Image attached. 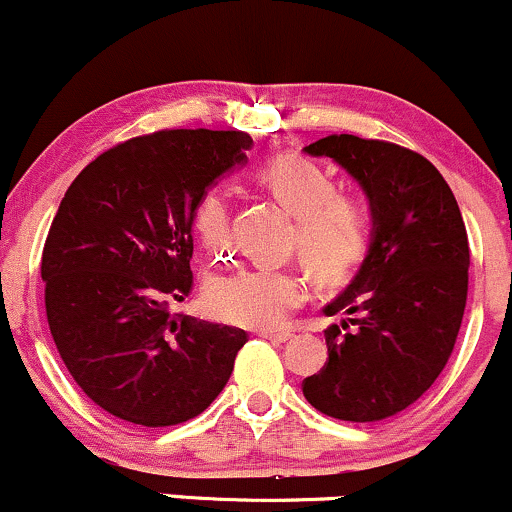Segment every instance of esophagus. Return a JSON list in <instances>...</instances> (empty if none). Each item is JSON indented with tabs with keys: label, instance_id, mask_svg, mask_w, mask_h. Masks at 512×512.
<instances>
[{
	"label": "esophagus",
	"instance_id": "esophagus-1",
	"mask_svg": "<svg viewBox=\"0 0 512 512\" xmlns=\"http://www.w3.org/2000/svg\"><path fill=\"white\" fill-rule=\"evenodd\" d=\"M260 337L262 339H269V342H289L293 334L291 332H284V330H262Z\"/></svg>",
	"mask_w": 512,
	"mask_h": 512
}]
</instances>
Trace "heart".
Here are the masks:
<instances>
[{
	"label": "heart",
	"mask_w": 512,
	"mask_h": 512,
	"mask_svg": "<svg viewBox=\"0 0 512 512\" xmlns=\"http://www.w3.org/2000/svg\"><path fill=\"white\" fill-rule=\"evenodd\" d=\"M252 178L296 219V243L305 262L322 279H344L366 260L370 248V209L366 199L339 195L332 173L310 158L286 154L264 161ZM195 228L209 255L231 250V195L209 187L195 207ZM305 281L284 269L240 267L216 274L204 284L207 313L245 330L284 325L303 301Z\"/></svg>",
	"instance_id": "b5f03b06"
}]
</instances>
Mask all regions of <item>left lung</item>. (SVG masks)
<instances>
[{
  "instance_id": "left-lung-1",
  "label": "left lung",
  "mask_w": 512,
  "mask_h": 512,
  "mask_svg": "<svg viewBox=\"0 0 512 512\" xmlns=\"http://www.w3.org/2000/svg\"><path fill=\"white\" fill-rule=\"evenodd\" d=\"M354 175L373 214L361 269L325 315L327 363L303 395L339 421H383L436 383L455 349L469 284V243L460 207L438 168L380 139L332 134L305 146Z\"/></svg>"
}]
</instances>
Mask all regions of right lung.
Instances as JSON below:
<instances>
[{"label":"right lung","instance_id":"1","mask_svg":"<svg viewBox=\"0 0 512 512\" xmlns=\"http://www.w3.org/2000/svg\"><path fill=\"white\" fill-rule=\"evenodd\" d=\"M245 132L161 129L76 175L43 248L45 313L93 404L137 426L195 419L219 397L248 334L170 313L192 291L199 197L245 163Z\"/></svg>","mask_w":512,"mask_h":512}]
</instances>
